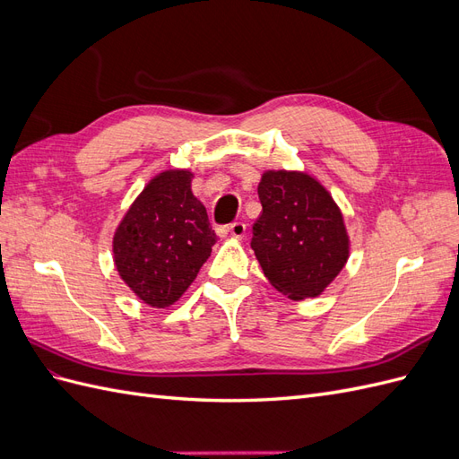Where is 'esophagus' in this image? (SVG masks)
<instances>
[{
  "label": "esophagus",
  "mask_w": 459,
  "mask_h": 459,
  "mask_svg": "<svg viewBox=\"0 0 459 459\" xmlns=\"http://www.w3.org/2000/svg\"><path fill=\"white\" fill-rule=\"evenodd\" d=\"M230 233H231V238H235V239H243L245 233H247L245 221H233V224L230 226Z\"/></svg>",
  "instance_id": "esophagus-1"
}]
</instances>
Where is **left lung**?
Instances as JSON below:
<instances>
[{
    "instance_id": "8db88e82",
    "label": "left lung",
    "mask_w": 459,
    "mask_h": 459,
    "mask_svg": "<svg viewBox=\"0 0 459 459\" xmlns=\"http://www.w3.org/2000/svg\"><path fill=\"white\" fill-rule=\"evenodd\" d=\"M251 247L268 281L293 300L322 295L349 258L342 214L308 174L266 172Z\"/></svg>"
}]
</instances>
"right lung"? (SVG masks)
<instances>
[{"instance_id":"add662e5","label":"right lung","mask_w":459,"mask_h":459,"mask_svg":"<svg viewBox=\"0 0 459 459\" xmlns=\"http://www.w3.org/2000/svg\"><path fill=\"white\" fill-rule=\"evenodd\" d=\"M218 241L187 170L151 179L113 241L120 277L149 307L166 308L186 293Z\"/></svg>"}]
</instances>
